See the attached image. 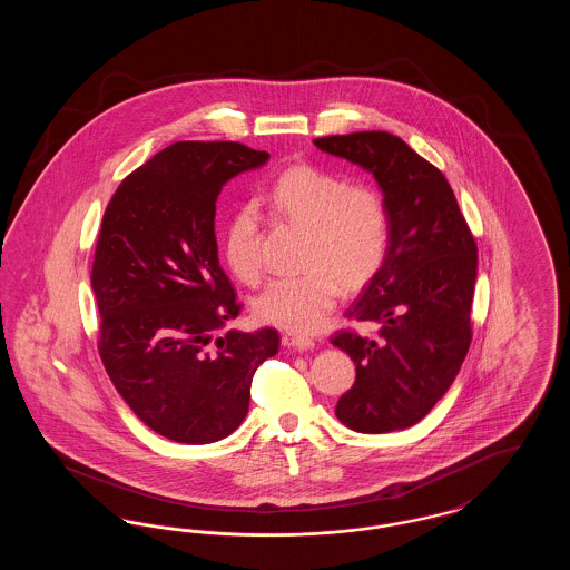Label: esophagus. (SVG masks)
Listing matches in <instances>:
<instances>
[{
  "mask_svg": "<svg viewBox=\"0 0 570 570\" xmlns=\"http://www.w3.org/2000/svg\"><path fill=\"white\" fill-rule=\"evenodd\" d=\"M282 344L288 346V348H295V351H309V348H314V340L303 337V335H293V333H286L282 337Z\"/></svg>",
  "mask_w": 570,
  "mask_h": 570,
  "instance_id": "obj_1",
  "label": "esophagus"
}]
</instances>
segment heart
<instances>
[{
    "mask_svg": "<svg viewBox=\"0 0 570 570\" xmlns=\"http://www.w3.org/2000/svg\"><path fill=\"white\" fill-rule=\"evenodd\" d=\"M267 198L277 216L305 228L307 272L272 282L254 301V314L267 325L307 335L325 325L340 288L361 291L380 272L389 249V214L372 186L346 184L312 164L284 170ZM222 247L230 272L247 284L258 282L261 217L254 207L235 212Z\"/></svg>",
    "mask_w": 570,
    "mask_h": 570,
    "instance_id": "1",
    "label": "heart"
}]
</instances>
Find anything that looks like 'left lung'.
Here are the masks:
<instances>
[{
	"label": "left lung",
	"mask_w": 570,
	"mask_h": 570,
	"mask_svg": "<svg viewBox=\"0 0 570 570\" xmlns=\"http://www.w3.org/2000/svg\"><path fill=\"white\" fill-rule=\"evenodd\" d=\"M314 145L370 170L389 214L386 258L346 312L379 331L331 337L356 365L335 414L361 434L406 430L449 391L470 348L476 244L446 177L400 136L353 132Z\"/></svg>",
	"instance_id": "obj_1"
}]
</instances>
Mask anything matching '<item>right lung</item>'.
<instances>
[{
	"label": "right lung",
	"instance_id": "right-lung-1",
	"mask_svg": "<svg viewBox=\"0 0 570 570\" xmlns=\"http://www.w3.org/2000/svg\"><path fill=\"white\" fill-rule=\"evenodd\" d=\"M269 160L242 142L181 140L130 173L102 217L91 288L98 351L136 416L184 444L233 434L275 328H217L242 312L217 261L216 200L235 175Z\"/></svg>",
	"mask_w": 570,
	"mask_h": 570
}]
</instances>
